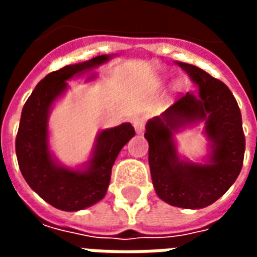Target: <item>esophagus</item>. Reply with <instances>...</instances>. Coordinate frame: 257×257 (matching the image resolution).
I'll list each match as a JSON object with an SVG mask.
<instances>
[{"instance_id":"obj_1","label":"esophagus","mask_w":257,"mask_h":257,"mask_svg":"<svg viewBox=\"0 0 257 257\" xmlns=\"http://www.w3.org/2000/svg\"><path fill=\"white\" fill-rule=\"evenodd\" d=\"M132 123H134L135 131H136L138 134H143V131H145V118L138 115V117H135L134 119H132Z\"/></svg>"}]
</instances>
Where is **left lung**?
Listing matches in <instances>:
<instances>
[{
	"mask_svg": "<svg viewBox=\"0 0 257 257\" xmlns=\"http://www.w3.org/2000/svg\"><path fill=\"white\" fill-rule=\"evenodd\" d=\"M198 86L146 123L149 165L157 195L167 204L201 209L220 198L241 172L245 153L242 118L235 97L219 79L193 64L176 62ZM205 121L211 151L205 163L178 156L174 134Z\"/></svg>",
	"mask_w": 257,
	"mask_h": 257,
	"instance_id": "1",
	"label": "left lung"
}]
</instances>
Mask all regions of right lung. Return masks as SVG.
Wrapping results in <instances>:
<instances>
[{
  "instance_id": "1",
  "label": "right lung",
  "mask_w": 257,
  "mask_h": 257,
  "mask_svg": "<svg viewBox=\"0 0 257 257\" xmlns=\"http://www.w3.org/2000/svg\"><path fill=\"white\" fill-rule=\"evenodd\" d=\"M108 55L68 64L41 79L23 106L16 136V157L23 178L44 201L55 208L75 212L104 198L118 153L135 136L129 122L97 135L89 161L73 169L60 165L49 150L48 119L55 101L67 90V81L99 67ZM95 75H90L93 78Z\"/></svg>"
}]
</instances>
